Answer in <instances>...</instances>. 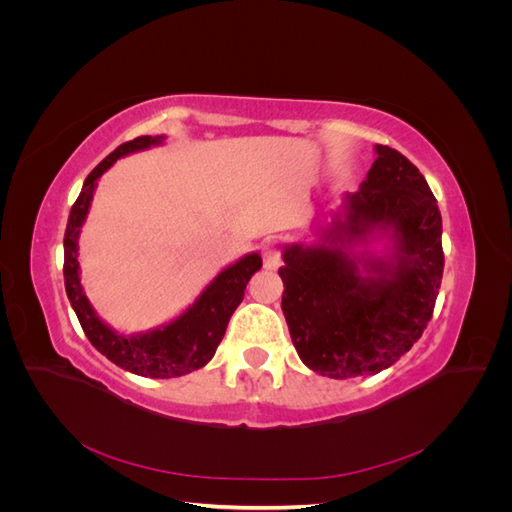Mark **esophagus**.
<instances>
[{
    "label": "esophagus",
    "instance_id": "1",
    "mask_svg": "<svg viewBox=\"0 0 512 512\" xmlns=\"http://www.w3.org/2000/svg\"><path fill=\"white\" fill-rule=\"evenodd\" d=\"M262 256H265V265L275 269L282 265V247L275 245V243H269L265 245V250H262Z\"/></svg>",
    "mask_w": 512,
    "mask_h": 512
}]
</instances>
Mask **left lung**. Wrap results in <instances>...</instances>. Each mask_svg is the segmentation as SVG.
Wrapping results in <instances>:
<instances>
[{
    "label": "left lung",
    "mask_w": 512,
    "mask_h": 512,
    "mask_svg": "<svg viewBox=\"0 0 512 512\" xmlns=\"http://www.w3.org/2000/svg\"><path fill=\"white\" fill-rule=\"evenodd\" d=\"M376 153L361 190L348 196L346 232L348 239H361L371 226H391L395 269L367 262L369 271L382 275L363 280L354 260L322 243L288 247L280 267L292 344L309 369L335 380L378 374L399 361L427 329L442 284L436 196L397 149L376 145Z\"/></svg>",
    "instance_id": "obj_1"
}]
</instances>
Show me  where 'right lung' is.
<instances>
[{"instance_id":"obj_1","label":"right lung","mask_w":512,"mask_h":512,"mask_svg":"<svg viewBox=\"0 0 512 512\" xmlns=\"http://www.w3.org/2000/svg\"><path fill=\"white\" fill-rule=\"evenodd\" d=\"M156 143H160V136H138L134 141L119 145L113 153H108L87 175L83 190L70 209L64 235V282L72 309L76 312V318H79L87 339L108 361H113L121 369H128L138 376L179 378L190 374L194 369L205 367L213 359V354L218 350L226 333L232 312H235L237 305L245 297L247 282L262 267V258L258 254H250L241 258L237 265L224 269L207 286V290L200 294L198 301L188 312L175 322H170L168 327L151 331L147 335L121 337L108 329L94 314V309H91L81 290L76 252H79V232L89 211L91 198H94L98 177L117 158Z\"/></svg>"}]
</instances>
